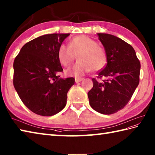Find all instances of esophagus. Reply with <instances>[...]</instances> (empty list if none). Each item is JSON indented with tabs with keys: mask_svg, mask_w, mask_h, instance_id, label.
<instances>
[{
	"mask_svg": "<svg viewBox=\"0 0 155 155\" xmlns=\"http://www.w3.org/2000/svg\"><path fill=\"white\" fill-rule=\"evenodd\" d=\"M83 80H84L83 78H75V81L76 83H78V82H80Z\"/></svg>",
	"mask_w": 155,
	"mask_h": 155,
	"instance_id": "1",
	"label": "esophagus"
}]
</instances>
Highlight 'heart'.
Segmentation results:
<instances>
[{"instance_id": "obj_1", "label": "heart", "mask_w": 155, "mask_h": 155, "mask_svg": "<svg viewBox=\"0 0 155 155\" xmlns=\"http://www.w3.org/2000/svg\"><path fill=\"white\" fill-rule=\"evenodd\" d=\"M58 59L65 67L70 65L78 55V61L66 70L69 75L80 76L86 73L98 71L106 62V53L102 47L94 39L86 35H79L71 39L68 47L61 45L58 49Z\"/></svg>"}]
</instances>
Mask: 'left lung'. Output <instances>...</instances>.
<instances>
[{
	"mask_svg": "<svg viewBox=\"0 0 155 155\" xmlns=\"http://www.w3.org/2000/svg\"><path fill=\"white\" fill-rule=\"evenodd\" d=\"M97 35L105 49L107 64L97 74L102 81L92 78L94 86L87 96L91 108L108 115L124 108L131 99L139 84L140 63L130 44L112 35Z\"/></svg>",
	"mask_w": 155,
	"mask_h": 155,
	"instance_id": "1",
	"label": "left lung"
}]
</instances>
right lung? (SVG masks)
<instances>
[{"label": "right lung", "instance_id": "obj_1", "mask_svg": "<svg viewBox=\"0 0 155 155\" xmlns=\"http://www.w3.org/2000/svg\"><path fill=\"white\" fill-rule=\"evenodd\" d=\"M69 33L48 34L25 44L13 63V85L23 103L43 116L64 108L74 78L63 79L58 49Z\"/></svg>", "mask_w": 155, "mask_h": 155}]
</instances>
